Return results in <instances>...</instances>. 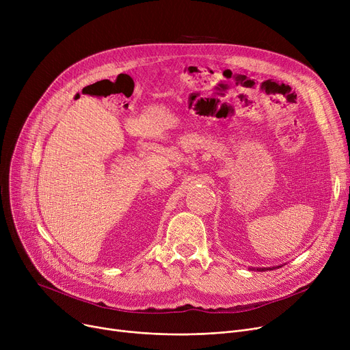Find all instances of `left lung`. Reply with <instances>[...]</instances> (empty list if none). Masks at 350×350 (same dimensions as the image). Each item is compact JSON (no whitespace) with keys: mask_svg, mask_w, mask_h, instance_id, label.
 <instances>
[{"mask_svg":"<svg viewBox=\"0 0 350 350\" xmlns=\"http://www.w3.org/2000/svg\"><path fill=\"white\" fill-rule=\"evenodd\" d=\"M261 271H265V268H262V269H261Z\"/></svg>","mask_w":350,"mask_h":350,"instance_id":"obj_1","label":"left lung"}]
</instances>
